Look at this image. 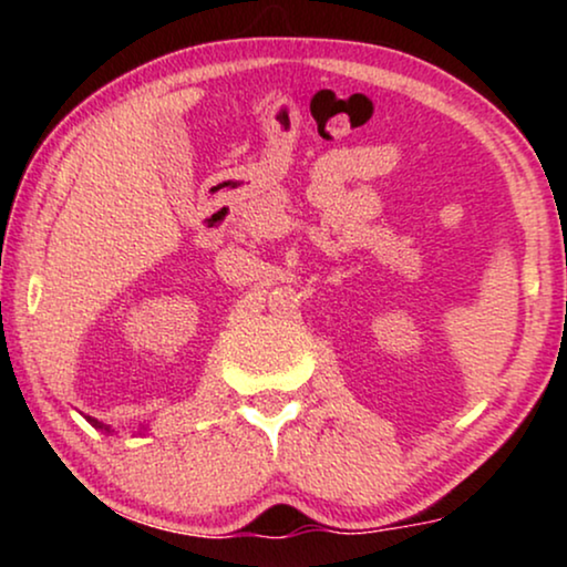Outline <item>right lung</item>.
<instances>
[{
    "label": "right lung",
    "mask_w": 567,
    "mask_h": 567,
    "mask_svg": "<svg viewBox=\"0 0 567 567\" xmlns=\"http://www.w3.org/2000/svg\"><path fill=\"white\" fill-rule=\"evenodd\" d=\"M87 421H90L92 425H95V429H97V431H107V433H111V425L100 423V421H97V417H90V415H87Z\"/></svg>",
    "instance_id": "right-lung-1"
}]
</instances>
